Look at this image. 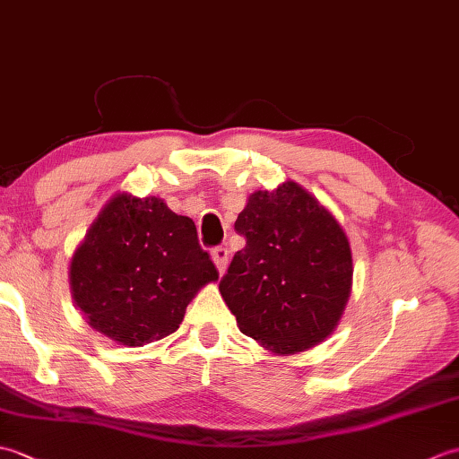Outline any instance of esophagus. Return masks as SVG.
<instances>
[{
  "label": "esophagus",
  "instance_id": "34e87169",
  "mask_svg": "<svg viewBox=\"0 0 459 459\" xmlns=\"http://www.w3.org/2000/svg\"><path fill=\"white\" fill-rule=\"evenodd\" d=\"M212 262L217 264V270L222 274L224 268H227V264H229V250L224 247L212 248Z\"/></svg>",
  "mask_w": 459,
  "mask_h": 459
}]
</instances>
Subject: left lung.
Returning <instances> with one entry per match:
<instances>
[{
  "label": "left lung",
  "instance_id": "left-lung-1",
  "mask_svg": "<svg viewBox=\"0 0 459 459\" xmlns=\"http://www.w3.org/2000/svg\"><path fill=\"white\" fill-rule=\"evenodd\" d=\"M235 230L247 247L221 278V296L245 335L280 355L298 353L335 329L353 262L343 229L298 183L256 191Z\"/></svg>",
  "mask_w": 459,
  "mask_h": 459
}]
</instances>
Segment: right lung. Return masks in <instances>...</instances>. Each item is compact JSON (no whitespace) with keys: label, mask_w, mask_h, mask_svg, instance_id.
<instances>
[{"label":"right lung","mask_w":459,"mask_h":459,"mask_svg":"<svg viewBox=\"0 0 459 459\" xmlns=\"http://www.w3.org/2000/svg\"><path fill=\"white\" fill-rule=\"evenodd\" d=\"M214 280L189 217L158 197L126 193L102 209L71 264L73 298L89 325L128 347L173 333L199 288Z\"/></svg>","instance_id":"add662e5"}]
</instances>
